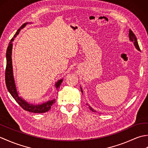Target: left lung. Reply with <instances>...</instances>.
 Masks as SVG:
<instances>
[{"label":"left lung","mask_w":148,"mask_h":148,"mask_svg":"<svg viewBox=\"0 0 148 148\" xmlns=\"http://www.w3.org/2000/svg\"><path fill=\"white\" fill-rule=\"evenodd\" d=\"M129 39H130V41L134 42V45L135 47H136V49H137L138 50H139V51H140V48H139V45H138V42H137V38H136V36H135V34H134V32H133L130 29V30H129ZM81 92L83 93V91H82V89H81ZM87 105H88V104H87ZM89 108H90V109L92 111H93V112H96V111H95V110L93 109L92 108H91L90 106H89Z\"/></svg>","instance_id":"8db88e82"}]
</instances>
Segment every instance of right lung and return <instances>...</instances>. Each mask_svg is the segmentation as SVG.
Masks as SVG:
<instances>
[{
	"mask_svg": "<svg viewBox=\"0 0 148 148\" xmlns=\"http://www.w3.org/2000/svg\"><path fill=\"white\" fill-rule=\"evenodd\" d=\"M29 23H25L23 24L21 27L18 30V31L14 34V37L11 39V41L9 43V46L8 47L7 51H6V68L5 72V84L7 86L8 90L10 93L11 96L13 97L14 99L16 101V102L20 105L22 108L25 111H27L30 112L34 113H43L48 111L51 109V107L53 103L55 102V99L52 100H49V101L42 103L41 104H31V103H28L25 100L19 96L18 93L17 92L16 87V84L13 76V70H12V43L14 38L19 34L21 29H23ZM63 79H61L58 80L55 84V87L56 89L58 88V87L61 85Z\"/></svg>",
	"mask_w": 148,
	"mask_h": 148,
	"instance_id": "add662e5",
	"label": "right lung"
}]
</instances>
